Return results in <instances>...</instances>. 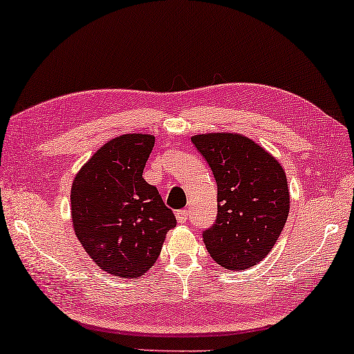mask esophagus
<instances>
[{
  "label": "esophagus",
  "instance_id": "obj_1",
  "mask_svg": "<svg viewBox=\"0 0 354 354\" xmlns=\"http://www.w3.org/2000/svg\"><path fill=\"white\" fill-rule=\"evenodd\" d=\"M176 216H177V221L178 223H187L188 221V216H189V212L187 209L177 210L176 212Z\"/></svg>",
  "mask_w": 354,
  "mask_h": 354
}]
</instances>
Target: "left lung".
<instances>
[{
	"instance_id": "obj_1",
	"label": "left lung",
	"mask_w": 354,
	"mask_h": 354,
	"mask_svg": "<svg viewBox=\"0 0 354 354\" xmlns=\"http://www.w3.org/2000/svg\"><path fill=\"white\" fill-rule=\"evenodd\" d=\"M192 142L218 188L215 223L203 232L205 248L221 268H252L268 257L285 227L290 212L285 171L245 136L199 134Z\"/></svg>"
}]
</instances>
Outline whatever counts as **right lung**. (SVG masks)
Instances as JSON below:
<instances>
[{
  "mask_svg": "<svg viewBox=\"0 0 354 354\" xmlns=\"http://www.w3.org/2000/svg\"><path fill=\"white\" fill-rule=\"evenodd\" d=\"M150 134H123L101 147L71 188L75 236L101 269L124 279L144 275L176 227L172 210L142 177L153 150Z\"/></svg>",
  "mask_w": 354,
  "mask_h": 354,
  "instance_id": "obj_1",
  "label": "right lung"
}]
</instances>
